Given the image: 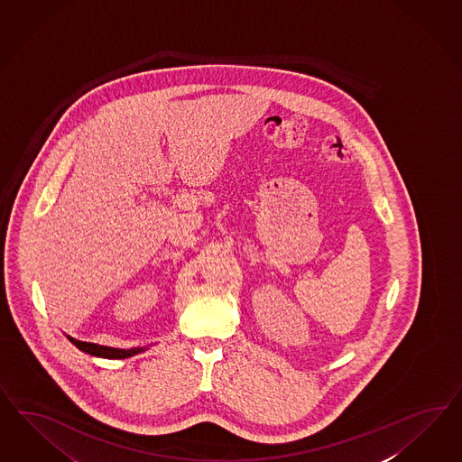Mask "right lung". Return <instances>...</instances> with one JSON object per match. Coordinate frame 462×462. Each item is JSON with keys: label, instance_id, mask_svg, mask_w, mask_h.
I'll list each match as a JSON object with an SVG mask.
<instances>
[{"label": "right lung", "instance_id": "right-lung-1", "mask_svg": "<svg viewBox=\"0 0 462 462\" xmlns=\"http://www.w3.org/2000/svg\"><path fill=\"white\" fill-rule=\"evenodd\" d=\"M69 337V341L75 345L77 348L84 353H88L92 356H99V358H109V360H123V358H129L134 356L137 353L144 351L146 348H111V346H102V345H96V343H88V341H79L72 337Z\"/></svg>", "mask_w": 462, "mask_h": 462}]
</instances>
